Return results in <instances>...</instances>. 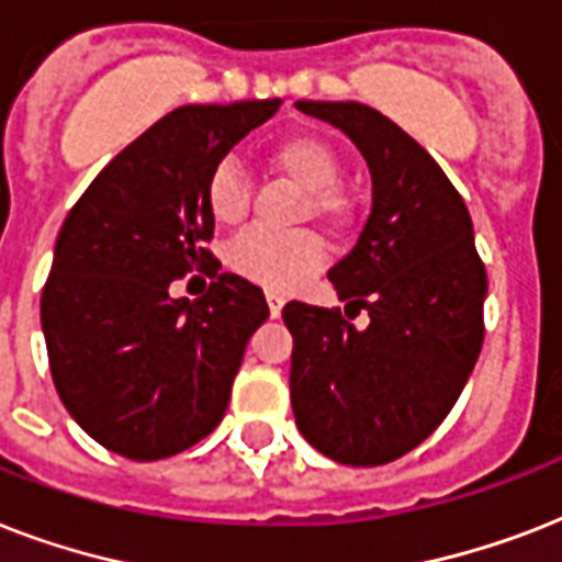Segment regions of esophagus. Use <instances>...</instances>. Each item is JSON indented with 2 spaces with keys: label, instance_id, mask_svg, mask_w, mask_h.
Instances as JSON below:
<instances>
[{
  "label": "esophagus",
  "instance_id": "1",
  "mask_svg": "<svg viewBox=\"0 0 562 562\" xmlns=\"http://www.w3.org/2000/svg\"><path fill=\"white\" fill-rule=\"evenodd\" d=\"M265 300H268V308H271V317H280L282 306H285V297H282L280 291L268 289V291H265Z\"/></svg>",
  "mask_w": 562,
  "mask_h": 562
}]
</instances>
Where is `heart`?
Returning <instances> with one entry per match:
<instances>
[{
  "mask_svg": "<svg viewBox=\"0 0 562 562\" xmlns=\"http://www.w3.org/2000/svg\"><path fill=\"white\" fill-rule=\"evenodd\" d=\"M265 160L282 178H289L303 194L300 212L326 227L341 229L352 215L350 198L335 187L341 175V160L326 139L315 134H294L273 143ZM203 206L221 227H233L247 215L250 189L236 162H221L203 183ZM227 262L241 277L271 289H291L303 282L324 262V247L317 236L300 233H268L247 229L229 245Z\"/></svg>",
  "mask_w": 562,
  "mask_h": 562,
  "instance_id": "heart-1",
  "label": "heart"
}]
</instances>
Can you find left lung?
Wrapping results in <instances>:
<instances>
[{"instance_id":"obj_1","label":"left lung","mask_w":562,"mask_h":562,"mask_svg":"<svg viewBox=\"0 0 562 562\" xmlns=\"http://www.w3.org/2000/svg\"><path fill=\"white\" fill-rule=\"evenodd\" d=\"M350 136L373 180L359 241L329 268L338 308L291 300V408L300 435L347 467L396 461L435 431L461 396L484 341L487 271L467 203L423 145L359 101H297ZM349 311L344 306V314Z\"/></svg>"}]
</instances>
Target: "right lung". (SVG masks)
Here are the masks:
<instances>
[{"label": "right lung", "mask_w": 562, "mask_h": 562, "mask_svg": "<svg viewBox=\"0 0 562 562\" xmlns=\"http://www.w3.org/2000/svg\"><path fill=\"white\" fill-rule=\"evenodd\" d=\"M280 99L189 104L101 169L57 233L40 324L60 402L87 435L131 461H160L210 435L227 411L262 289L218 273L198 300L171 282L212 262L210 171Z\"/></svg>", "instance_id": "add662e5"}]
</instances>
